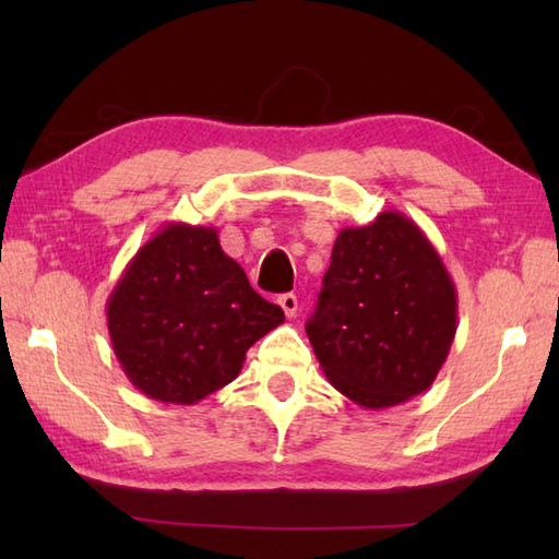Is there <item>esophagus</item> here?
<instances>
[{
	"instance_id": "esophagus-1",
	"label": "esophagus",
	"mask_w": 559,
	"mask_h": 559,
	"mask_svg": "<svg viewBox=\"0 0 559 559\" xmlns=\"http://www.w3.org/2000/svg\"><path fill=\"white\" fill-rule=\"evenodd\" d=\"M278 306L283 308V313H286V318H296V313H298V298L293 296V293H283V296H278Z\"/></svg>"
}]
</instances>
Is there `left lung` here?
<instances>
[{
	"label": "left lung",
	"instance_id": "1",
	"mask_svg": "<svg viewBox=\"0 0 559 559\" xmlns=\"http://www.w3.org/2000/svg\"><path fill=\"white\" fill-rule=\"evenodd\" d=\"M459 325L439 251L409 216L382 212L345 226L306 333L330 384L365 409L429 390Z\"/></svg>",
	"mask_w": 559,
	"mask_h": 559
}]
</instances>
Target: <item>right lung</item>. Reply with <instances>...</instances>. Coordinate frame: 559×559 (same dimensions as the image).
<instances>
[{"instance_id":"obj_1","label":"right lung","mask_w":559,"mask_h":559,"mask_svg":"<svg viewBox=\"0 0 559 559\" xmlns=\"http://www.w3.org/2000/svg\"><path fill=\"white\" fill-rule=\"evenodd\" d=\"M122 372L150 400L197 404L236 380L246 349L286 316L251 288L214 226L167 222L106 302Z\"/></svg>"}]
</instances>
